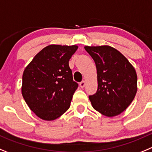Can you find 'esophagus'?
Listing matches in <instances>:
<instances>
[{
    "mask_svg": "<svg viewBox=\"0 0 152 152\" xmlns=\"http://www.w3.org/2000/svg\"><path fill=\"white\" fill-rule=\"evenodd\" d=\"M85 86H86V82H85V81H82L81 83H79V86H80L82 88H84Z\"/></svg>",
    "mask_w": 152,
    "mask_h": 152,
    "instance_id": "obj_1",
    "label": "esophagus"
}]
</instances>
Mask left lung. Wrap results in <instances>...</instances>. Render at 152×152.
I'll return each mask as SVG.
<instances>
[{
  "mask_svg": "<svg viewBox=\"0 0 152 152\" xmlns=\"http://www.w3.org/2000/svg\"><path fill=\"white\" fill-rule=\"evenodd\" d=\"M85 49L97 69L98 90L89 95L93 108L106 117L119 115L136 96V69L119 50L110 46H86Z\"/></svg>",
  "mask_w": 152,
  "mask_h": 152,
  "instance_id": "obj_1",
  "label": "left lung"
}]
</instances>
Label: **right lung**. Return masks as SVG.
I'll return each mask as SVG.
<instances>
[{"mask_svg":"<svg viewBox=\"0 0 152 152\" xmlns=\"http://www.w3.org/2000/svg\"><path fill=\"white\" fill-rule=\"evenodd\" d=\"M77 45H50L24 69L22 95L31 110L44 120H54L69 109L78 84L69 61Z\"/></svg>","mask_w":152,"mask_h":152,"instance_id":"add662e5","label":"right lung"}]
</instances>
